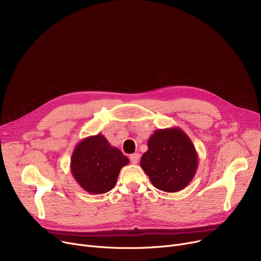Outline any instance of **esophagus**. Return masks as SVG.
Returning a JSON list of instances; mask_svg holds the SVG:
<instances>
[{
  "label": "esophagus",
  "mask_w": 261,
  "mask_h": 261,
  "mask_svg": "<svg viewBox=\"0 0 261 261\" xmlns=\"http://www.w3.org/2000/svg\"><path fill=\"white\" fill-rule=\"evenodd\" d=\"M129 159H130L132 164H138L139 161H140V154L139 153H133L129 156Z\"/></svg>",
  "instance_id": "1"
}]
</instances>
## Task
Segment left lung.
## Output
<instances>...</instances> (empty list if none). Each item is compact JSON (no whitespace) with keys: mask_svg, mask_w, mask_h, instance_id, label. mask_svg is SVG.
Wrapping results in <instances>:
<instances>
[{"mask_svg":"<svg viewBox=\"0 0 261 261\" xmlns=\"http://www.w3.org/2000/svg\"><path fill=\"white\" fill-rule=\"evenodd\" d=\"M147 145L148 150L140 164L154 187L176 193L194 179L199 158L193 142L182 129H158Z\"/></svg>","mask_w":261,"mask_h":261,"instance_id":"obj_1","label":"left lung"}]
</instances>
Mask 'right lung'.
<instances>
[{"label": "right lung", "mask_w": 261, "mask_h": 261, "mask_svg": "<svg viewBox=\"0 0 261 261\" xmlns=\"http://www.w3.org/2000/svg\"><path fill=\"white\" fill-rule=\"evenodd\" d=\"M129 159L112 147L102 134L80 141L72 153L71 171L76 182L91 195H102L111 190L120 169Z\"/></svg>", "instance_id": "obj_1"}]
</instances>
